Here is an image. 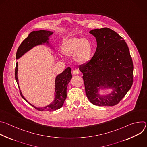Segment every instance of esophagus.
<instances>
[{
    "mask_svg": "<svg viewBox=\"0 0 147 147\" xmlns=\"http://www.w3.org/2000/svg\"><path fill=\"white\" fill-rule=\"evenodd\" d=\"M72 73L73 75H77L79 74V71L77 69H74L72 71Z\"/></svg>",
    "mask_w": 147,
    "mask_h": 147,
    "instance_id": "34e87169",
    "label": "esophagus"
}]
</instances>
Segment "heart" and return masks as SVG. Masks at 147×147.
<instances>
[{"mask_svg":"<svg viewBox=\"0 0 147 147\" xmlns=\"http://www.w3.org/2000/svg\"><path fill=\"white\" fill-rule=\"evenodd\" d=\"M61 51L67 57H74L78 64H85L90 59L92 52L91 42L87 38H72L63 43Z\"/></svg>","mask_w":147,"mask_h":147,"instance_id":"heart-1","label":"heart"}]
</instances>
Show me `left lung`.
I'll list each match as a JSON object with an SVG mask.
<instances>
[{
  "instance_id": "obj_1",
  "label": "left lung",
  "mask_w": 147,
  "mask_h": 147,
  "mask_svg": "<svg viewBox=\"0 0 147 147\" xmlns=\"http://www.w3.org/2000/svg\"><path fill=\"white\" fill-rule=\"evenodd\" d=\"M96 40V51L87 63L80 66L86 93L91 103L97 106L117 105L131 88L133 82V63L124 39L108 28L90 31ZM113 91L100 96V88Z\"/></svg>"
}]
</instances>
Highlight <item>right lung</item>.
Segmentation results:
<instances>
[{
  "instance_id": "1",
  "label": "right lung",
  "mask_w": 147,
  "mask_h": 147,
  "mask_svg": "<svg viewBox=\"0 0 147 147\" xmlns=\"http://www.w3.org/2000/svg\"><path fill=\"white\" fill-rule=\"evenodd\" d=\"M53 34V32L45 30H40L36 31L31 32L19 46L17 53L16 59L20 58L23 56L25 53L28 51L30 49L34 47L40 45L44 43L48 44L49 36ZM17 71H18V63H16V66L15 69V78L16 82L18 86V80L17 77ZM72 78L71 73V68L67 67L65 71H63L61 74H59L55 80V98L54 101L49 105L44 108H37L30 103L23 96L22 92L20 90V93L22 97L27 102H28L32 107L39 111H54L62 107L67 97L66 90L69 82L70 81ZM20 90V88H19Z\"/></svg>"
}]
</instances>
